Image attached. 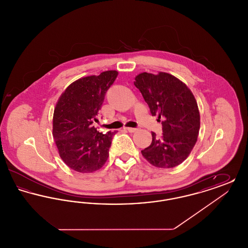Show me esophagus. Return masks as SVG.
I'll return each instance as SVG.
<instances>
[{"mask_svg": "<svg viewBox=\"0 0 248 248\" xmlns=\"http://www.w3.org/2000/svg\"><path fill=\"white\" fill-rule=\"evenodd\" d=\"M125 129L127 130L130 133H134V132L137 131V128H132V127H127V128H125Z\"/></svg>", "mask_w": 248, "mask_h": 248, "instance_id": "obj_1", "label": "esophagus"}]
</instances>
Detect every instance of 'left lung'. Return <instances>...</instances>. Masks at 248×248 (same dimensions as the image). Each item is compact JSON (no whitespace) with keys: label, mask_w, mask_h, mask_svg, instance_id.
I'll list each match as a JSON object with an SVG mask.
<instances>
[{"label":"left lung","mask_w":248,"mask_h":248,"mask_svg":"<svg viewBox=\"0 0 248 248\" xmlns=\"http://www.w3.org/2000/svg\"><path fill=\"white\" fill-rule=\"evenodd\" d=\"M134 84L140 91L153 116L162 119L163 134L141 151L143 157L156 167L172 168L184 162L197 141L200 112L189 87L177 77L160 71L141 72Z\"/></svg>","instance_id":"left-lung-1"}]
</instances>
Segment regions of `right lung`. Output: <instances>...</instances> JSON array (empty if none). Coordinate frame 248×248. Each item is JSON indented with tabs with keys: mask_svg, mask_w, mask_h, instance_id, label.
I'll return each mask as SVG.
<instances>
[{
	"mask_svg": "<svg viewBox=\"0 0 248 248\" xmlns=\"http://www.w3.org/2000/svg\"><path fill=\"white\" fill-rule=\"evenodd\" d=\"M117 71L83 77L59 96L53 115V138L62 161L79 173H92L108 160L114 132L99 133L93 125Z\"/></svg>",
	"mask_w": 248,
	"mask_h": 248,
	"instance_id": "1",
	"label": "right lung"
}]
</instances>
